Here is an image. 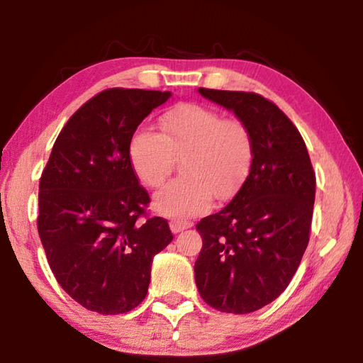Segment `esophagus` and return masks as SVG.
Masks as SVG:
<instances>
[{
  "label": "esophagus",
  "instance_id": "34e87169",
  "mask_svg": "<svg viewBox=\"0 0 363 363\" xmlns=\"http://www.w3.org/2000/svg\"><path fill=\"white\" fill-rule=\"evenodd\" d=\"M169 227H171V230H173L174 233H177V232H181V230L189 229L190 223H189V220H177V219H173V220H171V223H169Z\"/></svg>",
  "mask_w": 363,
  "mask_h": 363
}]
</instances>
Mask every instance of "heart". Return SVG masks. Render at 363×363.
<instances>
[{
  "instance_id": "heart-1",
  "label": "heart",
  "mask_w": 363,
  "mask_h": 363,
  "mask_svg": "<svg viewBox=\"0 0 363 363\" xmlns=\"http://www.w3.org/2000/svg\"><path fill=\"white\" fill-rule=\"evenodd\" d=\"M162 133L139 128L128 144V158L138 179L162 187L182 158L184 177L155 195L157 211L176 219L206 213L218 200H229L243 186L255 155V140L242 120L201 104L182 102L160 118Z\"/></svg>"
}]
</instances>
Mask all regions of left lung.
<instances>
[{
  "label": "left lung",
  "mask_w": 363,
  "mask_h": 363,
  "mask_svg": "<svg viewBox=\"0 0 363 363\" xmlns=\"http://www.w3.org/2000/svg\"><path fill=\"white\" fill-rule=\"evenodd\" d=\"M250 128L255 155L232 201L196 224L195 284L213 309L250 314L290 285L309 243L315 173L293 121L261 94L199 88Z\"/></svg>",
  "instance_id": "8db88e82"
}]
</instances>
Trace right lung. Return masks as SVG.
Returning a JSON list of instances; mask_svg holds the SVG:
<instances>
[{
    "instance_id": "right-lung-1",
    "label": "right lung",
    "mask_w": 363,
    "mask_h": 363,
    "mask_svg": "<svg viewBox=\"0 0 363 363\" xmlns=\"http://www.w3.org/2000/svg\"><path fill=\"white\" fill-rule=\"evenodd\" d=\"M169 91L108 88L84 102L54 143L40 179L38 233L57 284L88 311L116 315L143 303L153 256L173 240L149 216V192L128 144Z\"/></svg>"
}]
</instances>
